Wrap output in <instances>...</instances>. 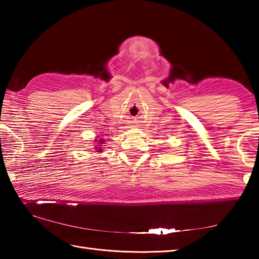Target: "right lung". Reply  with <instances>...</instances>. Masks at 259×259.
<instances>
[{
    "label": "right lung",
    "instance_id": "add662e5",
    "mask_svg": "<svg viewBox=\"0 0 259 259\" xmlns=\"http://www.w3.org/2000/svg\"><path fill=\"white\" fill-rule=\"evenodd\" d=\"M93 142H97V144L95 145V149L98 150V152H101L102 146H104V144H106V140H104L103 138H96Z\"/></svg>",
    "mask_w": 259,
    "mask_h": 259
}]
</instances>
